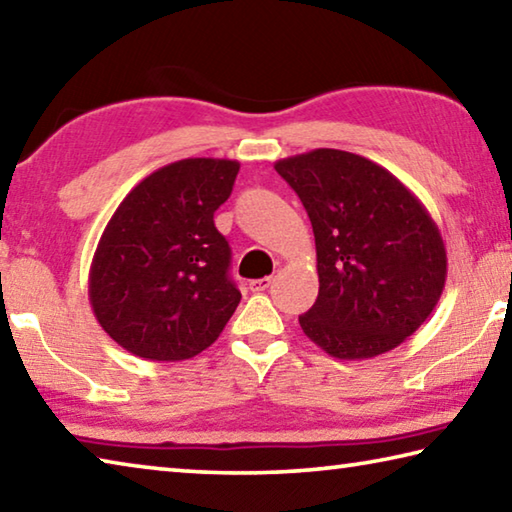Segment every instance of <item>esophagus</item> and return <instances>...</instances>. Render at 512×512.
Wrapping results in <instances>:
<instances>
[{
  "mask_svg": "<svg viewBox=\"0 0 512 512\" xmlns=\"http://www.w3.org/2000/svg\"><path fill=\"white\" fill-rule=\"evenodd\" d=\"M271 284H273V277H262V280H253V282H250V291L262 293V291H266L268 287H271Z\"/></svg>",
  "mask_w": 512,
  "mask_h": 512,
  "instance_id": "obj_1",
  "label": "esophagus"
}]
</instances>
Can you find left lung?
I'll list each match as a JSON object with an SVG mask.
<instances>
[{
  "label": "left lung",
  "instance_id": "obj_1",
  "mask_svg": "<svg viewBox=\"0 0 512 512\" xmlns=\"http://www.w3.org/2000/svg\"><path fill=\"white\" fill-rule=\"evenodd\" d=\"M316 239L318 298L300 327L336 359H370L431 316L447 280L436 221L409 187L363 155L314 149L277 160Z\"/></svg>",
  "mask_w": 512,
  "mask_h": 512
}]
</instances>
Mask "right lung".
Returning a JSON list of instances; mask_svg holds the SVG:
<instances>
[{
	"instance_id": "add662e5",
	"label": "right lung",
	"mask_w": 512,
	"mask_h": 512,
	"mask_svg": "<svg viewBox=\"0 0 512 512\" xmlns=\"http://www.w3.org/2000/svg\"><path fill=\"white\" fill-rule=\"evenodd\" d=\"M237 160L185 158L137 183L94 250L88 296L112 341L149 361H183L219 339L241 293L214 228Z\"/></svg>"
}]
</instances>
